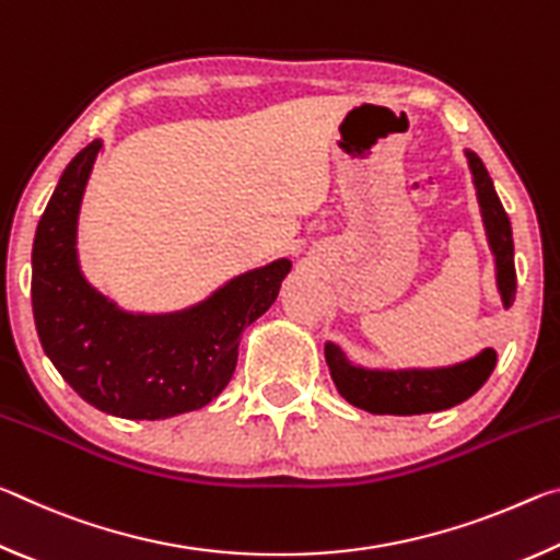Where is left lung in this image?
<instances>
[{
  "mask_svg": "<svg viewBox=\"0 0 560 560\" xmlns=\"http://www.w3.org/2000/svg\"><path fill=\"white\" fill-rule=\"evenodd\" d=\"M477 187V202L485 222L489 249L494 254L497 289L504 308L514 306L516 267L511 222L501 207L494 183L477 153L464 150ZM326 363L338 393L350 405L373 415H424L459 405L487 383L497 365V350L485 348L462 363L440 368H365L350 360L338 343H326Z\"/></svg>",
  "mask_w": 560,
  "mask_h": 560,
  "instance_id": "obj_1",
  "label": "left lung"
}]
</instances>
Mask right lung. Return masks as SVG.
Listing matches in <instances>:
<instances>
[{
    "mask_svg": "<svg viewBox=\"0 0 560 560\" xmlns=\"http://www.w3.org/2000/svg\"><path fill=\"white\" fill-rule=\"evenodd\" d=\"M101 150L98 138L66 165L36 226V334L63 381L101 412L167 420L200 410L232 381L244 328L277 301L291 259L244 271L187 308L122 311L83 277L75 246L83 192Z\"/></svg>",
    "mask_w": 560,
    "mask_h": 560,
    "instance_id": "1",
    "label": "right lung"
}]
</instances>
